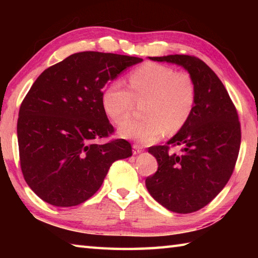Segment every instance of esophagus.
<instances>
[{"label":"esophagus","mask_w":258,"mask_h":258,"mask_svg":"<svg viewBox=\"0 0 258 258\" xmlns=\"http://www.w3.org/2000/svg\"><path fill=\"white\" fill-rule=\"evenodd\" d=\"M132 149H133V155H139V154H141V152L143 151L142 148L140 147V146H138V145H133Z\"/></svg>","instance_id":"1"}]
</instances>
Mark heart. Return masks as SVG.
<instances>
[{
	"label": "heart",
	"mask_w": 258,
	"mask_h": 258,
	"mask_svg": "<svg viewBox=\"0 0 258 258\" xmlns=\"http://www.w3.org/2000/svg\"><path fill=\"white\" fill-rule=\"evenodd\" d=\"M130 91L120 82H111L101 94L103 111L116 125L129 118L134 101L143 105L145 118L121 126L120 137L143 145L159 140L165 131H180L194 112L197 101V86L187 72L159 63H146L131 74Z\"/></svg>",
	"instance_id": "b5f03b06"
}]
</instances>
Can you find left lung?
Segmentation results:
<instances>
[{
  "mask_svg": "<svg viewBox=\"0 0 258 258\" xmlns=\"http://www.w3.org/2000/svg\"><path fill=\"white\" fill-rule=\"evenodd\" d=\"M182 66L194 77L197 101L186 124L165 146L149 148L158 169L146 178L151 197L168 211H199L220 194L232 175L241 130L237 109L220 78L203 60L185 54L149 56ZM169 145L181 154L169 153Z\"/></svg>",
  "mask_w": 258,
  "mask_h": 258,
  "instance_id": "1",
  "label": "left lung"
}]
</instances>
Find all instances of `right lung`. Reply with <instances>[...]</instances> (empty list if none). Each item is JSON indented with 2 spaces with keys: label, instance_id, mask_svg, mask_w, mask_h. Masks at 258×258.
<instances>
[{
  "label": "right lung",
  "instance_id": "right-lung-1",
  "mask_svg": "<svg viewBox=\"0 0 258 258\" xmlns=\"http://www.w3.org/2000/svg\"><path fill=\"white\" fill-rule=\"evenodd\" d=\"M141 58L85 51L45 69L30 87L17 124L24 178L45 203L77 206L92 197L113 161L132 156L101 104L103 87Z\"/></svg>",
  "mask_w": 258,
  "mask_h": 258
}]
</instances>
